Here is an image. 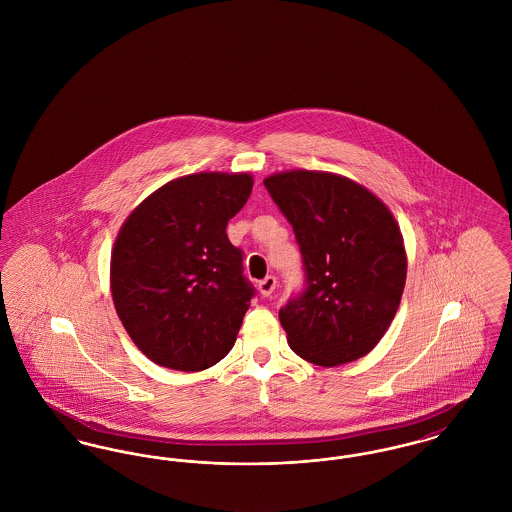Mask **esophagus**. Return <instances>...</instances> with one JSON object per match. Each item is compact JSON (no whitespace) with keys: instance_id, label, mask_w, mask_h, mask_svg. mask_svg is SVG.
I'll use <instances>...</instances> for the list:
<instances>
[{"instance_id":"esophagus-1","label":"esophagus","mask_w":512,"mask_h":512,"mask_svg":"<svg viewBox=\"0 0 512 512\" xmlns=\"http://www.w3.org/2000/svg\"><path fill=\"white\" fill-rule=\"evenodd\" d=\"M275 287H277V279L273 277V275H268L266 279H262L260 283H258V291H260V295L271 296V293L275 291Z\"/></svg>"}]
</instances>
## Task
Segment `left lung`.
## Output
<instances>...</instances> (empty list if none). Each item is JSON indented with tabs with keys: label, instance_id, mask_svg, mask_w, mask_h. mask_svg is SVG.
Instances as JSON below:
<instances>
[{
	"label": "left lung",
	"instance_id": "obj_1",
	"mask_svg": "<svg viewBox=\"0 0 512 512\" xmlns=\"http://www.w3.org/2000/svg\"><path fill=\"white\" fill-rule=\"evenodd\" d=\"M300 246L306 289L279 310L296 354L318 366L374 350L406 281L403 233L374 192L349 177L291 169L264 179Z\"/></svg>",
	"mask_w": 512,
	"mask_h": 512
}]
</instances>
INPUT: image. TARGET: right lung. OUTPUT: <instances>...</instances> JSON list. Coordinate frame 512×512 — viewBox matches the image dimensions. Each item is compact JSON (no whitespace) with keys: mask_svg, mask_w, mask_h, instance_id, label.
Listing matches in <instances>:
<instances>
[{"mask_svg":"<svg viewBox=\"0 0 512 512\" xmlns=\"http://www.w3.org/2000/svg\"><path fill=\"white\" fill-rule=\"evenodd\" d=\"M250 173L202 171L165 183L121 225L109 285L117 316L154 364L200 372L233 349L254 289L227 223Z\"/></svg>","mask_w":512,"mask_h":512,"instance_id":"right-lung-1","label":"right lung"}]
</instances>
